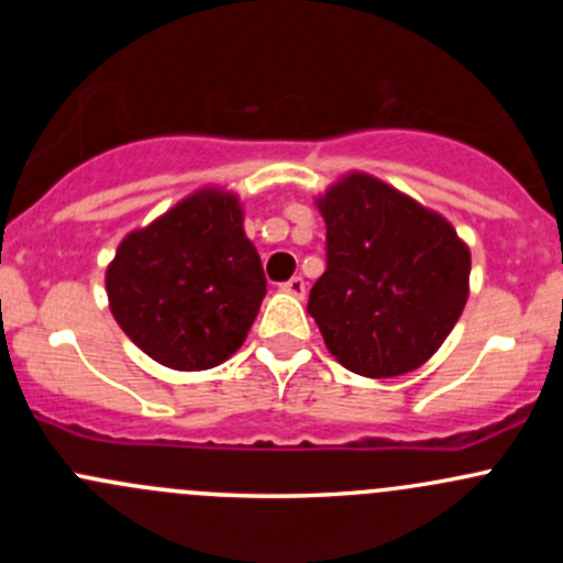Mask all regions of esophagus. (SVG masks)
Returning a JSON list of instances; mask_svg holds the SVG:
<instances>
[{
    "mask_svg": "<svg viewBox=\"0 0 563 563\" xmlns=\"http://www.w3.org/2000/svg\"><path fill=\"white\" fill-rule=\"evenodd\" d=\"M283 291L286 294H291V297H299L302 299L305 297V277H291V280L288 283H283Z\"/></svg>",
    "mask_w": 563,
    "mask_h": 563,
    "instance_id": "obj_1",
    "label": "esophagus"
}]
</instances>
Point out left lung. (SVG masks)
<instances>
[{
  "label": "left lung",
  "mask_w": 563,
  "mask_h": 563,
  "mask_svg": "<svg viewBox=\"0 0 563 563\" xmlns=\"http://www.w3.org/2000/svg\"><path fill=\"white\" fill-rule=\"evenodd\" d=\"M327 272L310 288L329 354L356 376L391 378L430 360L468 299L471 253L452 223L371 174L318 196Z\"/></svg>",
  "instance_id": "1"
}]
</instances>
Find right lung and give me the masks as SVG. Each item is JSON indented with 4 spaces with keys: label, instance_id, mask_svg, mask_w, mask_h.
Masks as SVG:
<instances>
[{
    "label": "right lung",
    "instance_id": "1",
    "mask_svg": "<svg viewBox=\"0 0 563 563\" xmlns=\"http://www.w3.org/2000/svg\"><path fill=\"white\" fill-rule=\"evenodd\" d=\"M234 192L203 187L119 242L106 269L111 313L172 371H209L245 343L266 294Z\"/></svg>",
    "mask_w": 563,
    "mask_h": 563
}]
</instances>
